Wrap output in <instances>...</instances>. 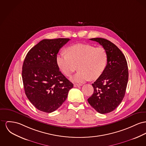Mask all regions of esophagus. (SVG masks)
Returning <instances> with one entry per match:
<instances>
[{
    "instance_id": "1",
    "label": "esophagus",
    "mask_w": 146,
    "mask_h": 146,
    "mask_svg": "<svg viewBox=\"0 0 146 146\" xmlns=\"http://www.w3.org/2000/svg\"><path fill=\"white\" fill-rule=\"evenodd\" d=\"M82 85L81 84H75L74 85V87H80V86H81Z\"/></svg>"
}]
</instances>
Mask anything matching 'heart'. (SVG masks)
Returning a JSON list of instances; mask_svg holds the SVG:
<instances>
[{"label": "heart", "instance_id": "obj_1", "mask_svg": "<svg viewBox=\"0 0 146 146\" xmlns=\"http://www.w3.org/2000/svg\"><path fill=\"white\" fill-rule=\"evenodd\" d=\"M66 52V54H58L56 62L60 70L68 77L71 76L78 66L79 70L73 78L75 82L97 80L106 67L108 55L103 47L78 44L68 47Z\"/></svg>", "mask_w": 146, "mask_h": 146}]
</instances>
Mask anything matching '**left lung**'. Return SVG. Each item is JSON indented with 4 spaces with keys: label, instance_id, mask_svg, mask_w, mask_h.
Returning <instances> with one entry per match:
<instances>
[{
    "label": "left lung",
    "instance_id": "8db88e82",
    "mask_svg": "<svg viewBox=\"0 0 146 146\" xmlns=\"http://www.w3.org/2000/svg\"><path fill=\"white\" fill-rule=\"evenodd\" d=\"M106 49L107 65L103 74L92 84L94 91L88 102L98 113H107L115 110L125 96L128 80L126 59L122 51L110 41L92 38Z\"/></svg>",
    "mask_w": 146,
    "mask_h": 146
}]
</instances>
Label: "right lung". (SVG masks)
Wrapping results in <instances>:
<instances>
[{"mask_svg": "<svg viewBox=\"0 0 146 146\" xmlns=\"http://www.w3.org/2000/svg\"><path fill=\"white\" fill-rule=\"evenodd\" d=\"M70 40L44 39L30 50L24 59L22 78L25 93L41 111L51 113L56 110L73 88L56 62L59 50Z\"/></svg>", "mask_w": 146, "mask_h": 146, "instance_id": "add662e5", "label": "right lung"}]
</instances>
